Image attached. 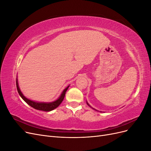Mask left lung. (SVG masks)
<instances>
[{
  "instance_id": "left-lung-1",
  "label": "left lung",
  "mask_w": 151,
  "mask_h": 151,
  "mask_svg": "<svg viewBox=\"0 0 151 151\" xmlns=\"http://www.w3.org/2000/svg\"><path fill=\"white\" fill-rule=\"evenodd\" d=\"M87 104H88V105H89V106H90V107H91V106H90V105H89V104H88V103H87ZM93 109H94V108H93ZM95 110H96V109H95ZM96 111H97V110H96Z\"/></svg>"
}]
</instances>
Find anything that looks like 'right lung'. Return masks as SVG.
Returning <instances> with one entry per match:
<instances>
[{
	"label": "right lung",
	"instance_id": "1",
	"mask_svg": "<svg viewBox=\"0 0 151 151\" xmlns=\"http://www.w3.org/2000/svg\"><path fill=\"white\" fill-rule=\"evenodd\" d=\"M16 87H17V90L18 91V93H19V94L20 95V96L22 98V99H23L27 104H28L29 106H31V107H33V108H35L36 109H38V110H42V111H50L53 110V109H55L61 104L63 99H64L65 93H66L67 90L68 89V87H69V86H67V88L63 91V92L61 94L60 96L56 100V101H54L51 103H38V102L31 101V100L26 98L22 94L21 91H20L17 79H16Z\"/></svg>",
	"mask_w": 151,
	"mask_h": 151
}]
</instances>
